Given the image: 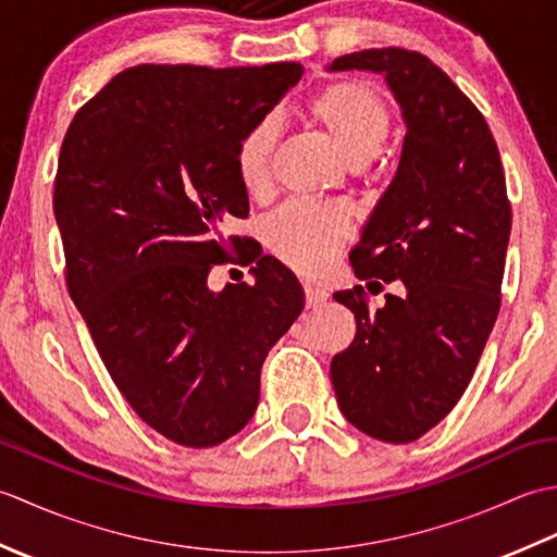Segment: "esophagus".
I'll list each match as a JSON object with an SVG mask.
<instances>
[{
  "mask_svg": "<svg viewBox=\"0 0 557 557\" xmlns=\"http://www.w3.org/2000/svg\"><path fill=\"white\" fill-rule=\"evenodd\" d=\"M304 299H306V306H309V309H315V306H323L327 301V292L318 289L313 285H306L304 287Z\"/></svg>",
  "mask_w": 557,
  "mask_h": 557,
  "instance_id": "1",
  "label": "esophagus"
}]
</instances>
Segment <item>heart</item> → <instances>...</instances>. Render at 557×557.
I'll return each mask as SVG.
<instances>
[{"instance_id":"b5f03b06","label":"heart","mask_w":557,"mask_h":557,"mask_svg":"<svg viewBox=\"0 0 557 557\" xmlns=\"http://www.w3.org/2000/svg\"><path fill=\"white\" fill-rule=\"evenodd\" d=\"M306 116L333 140L351 168H363L383 150L389 134V110L373 88L342 78L323 86L306 102ZM277 146V122L272 116L253 122L236 140L234 170L248 196H263L270 186V162ZM342 212L306 203H287L265 224V242L282 263L301 275L327 268L347 239Z\"/></svg>"}]
</instances>
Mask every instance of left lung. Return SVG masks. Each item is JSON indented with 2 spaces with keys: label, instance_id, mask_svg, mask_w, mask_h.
Masks as SVG:
<instances>
[{
  "label": "left lung",
  "instance_id": "obj_1",
  "mask_svg": "<svg viewBox=\"0 0 557 557\" xmlns=\"http://www.w3.org/2000/svg\"><path fill=\"white\" fill-rule=\"evenodd\" d=\"M385 74L407 122L393 184L351 248L361 285L333 297L357 318L330 377L347 421L385 443H411L465 395L500 311L512 208L491 128L429 57L377 47L337 57L330 71ZM376 280L373 281L372 277Z\"/></svg>",
  "mask_w": 557,
  "mask_h": 557
}]
</instances>
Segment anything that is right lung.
Here are the masks:
<instances>
[{
  "instance_id": "right-lung-1",
  "label": "right lung",
  "mask_w": 557,
  "mask_h": 557,
  "mask_svg": "<svg viewBox=\"0 0 557 557\" xmlns=\"http://www.w3.org/2000/svg\"><path fill=\"white\" fill-rule=\"evenodd\" d=\"M304 66L138 64L69 124L54 176L66 287L104 369L150 429L186 447L239 433L260 366L304 309L292 270L242 251L248 218L236 140L297 86ZM239 252L253 286L207 289Z\"/></svg>"
}]
</instances>
